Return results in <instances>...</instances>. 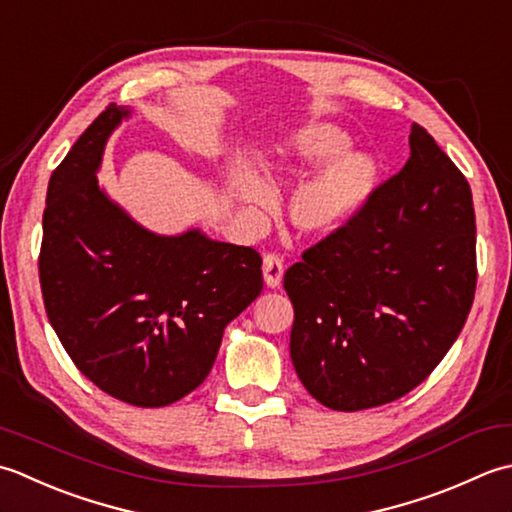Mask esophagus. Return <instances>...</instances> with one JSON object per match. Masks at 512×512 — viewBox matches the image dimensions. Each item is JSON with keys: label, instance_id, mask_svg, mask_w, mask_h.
<instances>
[{"label": "esophagus", "instance_id": "esophagus-1", "mask_svg": "<svg viewBox=\"0 0 512 512\" xmlns=\"http://www.w3.org/2000/svg\"><path fill=\"white\" fill-rule=\"evenodd\" d=\"M283 271H285V265H283V258H280V254H265L263 256V276H265L267 287H271V289L280 287V283H283Z\"/></svg>", "mask_w": 512, "mask_h": 512}]
</instances>
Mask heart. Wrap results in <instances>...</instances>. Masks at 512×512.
Instances as JSON below:
<instances>
[{
  "label": "heart",
  "mask_w": 512,
  "mask_h": 512,
  "mask_svg": "<svg viewBox=\"0 0 512 512\" xmlns=\"http://www.w3.org/2000/svg\"><path fill=\"white\" fill-rule=\"evenodd\" d=\"M349 137L331 123L298 130L278 148L280 168L311 172L289 194V221L302 234H329L356 214L378 181V163L367 152H347ZM232 192L245 207H267L271 190L252 165H238Z\"/></svg>",
  "instance_id": "b5f03b06"
}]
</instances>
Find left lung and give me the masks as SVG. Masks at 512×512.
Instances as JSON below:
<instances>
[{"label":"left lung","instance_id":"8db88e82","mask_svg":"<svg viewBox=\"0 0 512 512\" xmlns=\"http://www.w3.org/2000/svg\"><path fill=\"white\" fill-rule=\"evenodd\" d=\"M404 168L285 274L291 362L333 411L402 398L460 336L477 285L464 174L422 125Z\"/></svg>","mask_w":512,"mask_h":512}]
</instances>
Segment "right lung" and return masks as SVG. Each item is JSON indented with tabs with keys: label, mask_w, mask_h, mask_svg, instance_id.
Listing matches in <instances>:
<instances>
[{
	"label": "right lung",
	"mask_w": 512,
	"mask_h": 512,
	"mask_svg": "<svg viewBox=\"0 0 512 512\" xmlns=\"http://www.w3.org/2000/svg\"><path fill=\"white\" fill-rule=\"evenodd\" d=\"M125 117L108 106L52 172L39 283L77 369L112 398L154 409L207 378L225 327L263 291V258L198 229L148 232L110 201L97 170Z\"/></svg>",
	"instance_id": "add662e5"
}]
</instances>
